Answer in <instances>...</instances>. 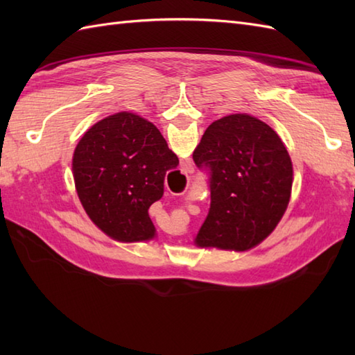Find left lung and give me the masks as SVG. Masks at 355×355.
I'll use <instances>...</instances> for the list:
<instances>
[{
    "mask_svg": "<svg viewBox=\"0 0 355 355\" xmlns=\"http://www.w3.org/2000/svg\"><path fill=\"white\" fill-rule=\"evenodd\" d=\"M193 162L207 172L210 187L195 244L244 252L262 243L291 197V158L276 131L253 116H225L209 125Z\"/></svg>",
    "mask_w": 355,
    "mask_h": 355,
    "instance_id": "left-lung-1",
    "label": "left lung"
}]
</instances>
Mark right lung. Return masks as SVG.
Returning <instances> with one entry per match:
<instances>
[{
    "mask_svg": "<svg viewBox=\"0 0 355 355\" xmlns=\"http://www.w3.org/2000/svg\"><path fill=\"white\" fill-rule=\"evenodd\" d=\"M177 166L157 126L126 111L89 128L73 154L74 184L87 215L122 243L155 236L148 209L163 197L166 172Z\"/></svg>",
    "mask_w": 355,
    "mask_h": 355,
    "instance_id": "1",
    "label": "right lung"
}]
</instances>
